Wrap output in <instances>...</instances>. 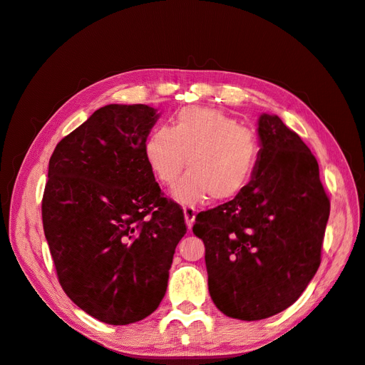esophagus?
Listing matches in <instances>:
<instances>
[{
    "label": "esophagus",
    "instance_id": "obj_1",
    "mask_svg": "<svg viewBox=\"0 0 365 365\" xmlns=\"http://www.w3.org/2000/svg\"><path fill=\"white\" fill-rule=\"evenodd\" d=\"M195 216H196V208L190 207V205H184V217H185V224H187V227H189V230L193 227Z\"/></svg>",
    "mask_w": 365,
    "mask_h": 365
}]
</instances>
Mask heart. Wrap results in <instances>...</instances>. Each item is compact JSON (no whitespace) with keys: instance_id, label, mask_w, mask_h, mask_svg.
<instances>
[{"instance_id":"heart-1","label":"heart","mask_w":365,"mask_h":365,"mask_svg":"<svg viewBox=\"0 0 365 365\" xmlns=\"http://www.w3.org/2000/svg\"><path fill=\"white\" fill-rule=\"evenodd\" d=\"M145 157L163 185H173L185 163L189 173L176 184L173 197L181 204L236 200L257 169L260 141L254 132L228 114L212 108L187 106L172 125L153 129L145 143Z\"/></svg>"}]
</instances>
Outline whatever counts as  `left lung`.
<instances>
[{"label":"left lung","instance_id":"8db88e82","mask_svg":"<svg viewBox=\"0 0 365 365\" xmlns=\"http://www.w3.org/2000/svg\"><path fill=\"white\" fill-rule=\"evenodd\" d=\"M257 169L236 200L197 213L208 291L220 312L254 322L298 300L319 263L330 200L317 158L277 115L259 120Z\"/></svg>","mask_w":365,"mask_h":365}]
</instances>
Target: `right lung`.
<instances>
[{"mask_svg": "<svg viewBox=\"0 0 365 365\" xmlns=\"http://www.w3.org/2000/svg\"><path fill=\"white\" fill-rule=\"evenodd\" d=\"M157 117L148 105L103 106L48 163L41 210L58 280L82 311L114 326L158 307L187 233L182 208L164 196L145 157Z\"/></svg>", "mask_w": 365, "mask_h": 365, "instance_id": "add662e5", "label": "right lung"}]
</instances>
